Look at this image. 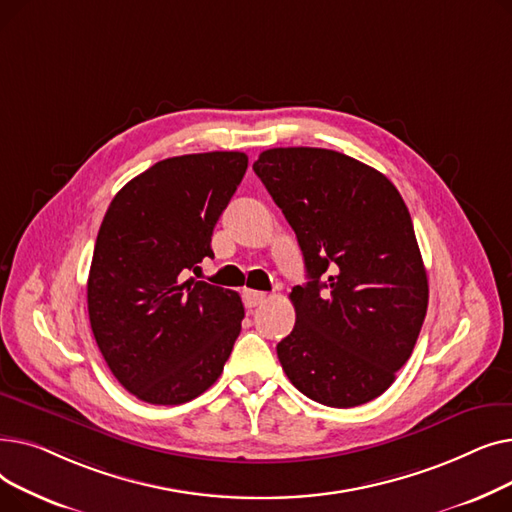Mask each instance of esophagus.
<instances>
[{"label":"esophagus","mask_w":512,"mask_h":512,"mask_svg":"<svg viewBox=\"0 0 512 512\" xmlns=\"http://www.w3.org/2000/svg\"><path fill=\"white\" fill-rule=\"evenodd\" d=\"M242 301H245V307L247 309H255L257 305L265 303L267 301V294L265 292H259V290H242Z\"/></svg>","instance_id":"34e87169"}]
</instances>
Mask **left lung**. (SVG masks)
<instances>
[{"label":"left lung","mask_w":512,"mask_h":512,"mask_svg":"<svg viewBox=\"0 0 512 512\" xmlns=\"http://www.w3.org/2000/svg\"><path fill=\"white\" fill-rule=\"evenodd\" d=\"M305 257L297 324L276 351L292 386L348 409L384 394L413 353L427 274L411 213L378 170L317 147L267 149L253 164Z\"/></svg>","instance_id":"obj_1"}]
</instances>
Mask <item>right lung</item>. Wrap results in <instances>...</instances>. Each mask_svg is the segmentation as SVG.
Here are the masks:
<instances>
[{"label": "right lung", "instance_id": "1", "mask_svg": "<svg viewBox=\"0 0 512 512\" xmlns=\"http://www.w3.org/2000/svg\"><path fill=\"white\" fill-rule=\"evenodd\" d=\"M247 166L240 151L157 161L105 211L87 282L91 330L114 378L149 405L203 394L240 334L238 292L184 276L213 257V228Z\"/></svg>", "mask_w": 512, "mask_h": 512}]
</instances>
